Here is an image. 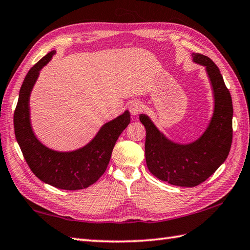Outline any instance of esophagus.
I'll list each match as a JSON object with an SVG mask.
<instances>
[{
  "instance_id": "34e87169",
  "label": "esophagus",
  "mask_w": 250,
  "mask_h": 250,
  "mask_svg": "<svg viewBox=\"0 0 250 250\" xmlns=\"http://www.w3.org/2000/svg\"><path fill=\"white\" fill-rule=\"evenodd\" d=\"M128 109H129V112L132 115H138L140 112L144 111L145 105L142 104V103H140L139 100H135L129 104Z\"/></svg>"
}]
</instances>
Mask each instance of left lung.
<instances>
[{"label": "left lung", "mask_w": 250, "mask_h": 250, "mask_svg": "<svg viewBox=\"0 0 250 250\" xmlns=\"http://www.w3.org/2000/svg\"><path fill=\"white\" fill-rule=\"evenodd\" d=\"M192 57L194 62L205 65L215 97L212 119L201 138L190 145L174 144L146 115L139 116L146 130L147 168L160 180L178 187H195L209 178L227 160L233 137L232 98L219 68L205 55L193 53Z\"/></svg>", "instance_id": "left-lung-1"}]
</instances>
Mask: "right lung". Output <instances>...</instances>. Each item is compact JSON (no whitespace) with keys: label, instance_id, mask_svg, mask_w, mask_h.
Masks as SVG:
<instances>
[{"label":"right lung","instance_id":"add662e5","mask_svg":"<svg viewBox=\"0 0 250 250\" xmlns=\"http://www.w3.org/2000/svg\"><path fill=\"white\" fill-rule=\"evenodd\" d=\"M55 50L45 55L25 75L14 112L15 136L30 169L40 180L63 190H81L93 185L104 175L116 140L130 122L125 111L119 118L104 124L94 140L73 152H56L43 146L34 136L29 118V97L40 70Z\"/></svg>","mask_w":250,"mask_h":250}]
</instances>
